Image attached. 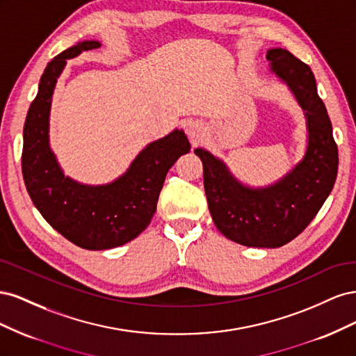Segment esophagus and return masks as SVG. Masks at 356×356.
Masks as SVG:
<instances>
[{
    "label": "esophagus",
    "mask_w": 356,
    "mask_h": 356,
    "mask_svg": "<svg viewBox=\"0 0 356 356\" xmlns=\"http://www.w3.org/2000/svg\"><path fill=\"white\" fill-rule=\"evenodd\" d=\"M188 135L193 138V139H197L199 135H200V126L196 124V123H191L188 126Z\"/></svg>",
    "instance_id": "34e87169"
}]
</instances>
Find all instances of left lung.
Segmentation results:
<instances>
[{"mask_svg":"<svg viewBox=\"0 0 356 356\" xmlns=\"http://www.w3.org/2000/svg\"><path fill=\"white\" fill-rule=\"evenodd\" d=\"M267 60L306 111L309 147L305 159L277 184L251 190L236 182L212 154L195 149L203 163V186L213 224L227 239L254 248H277L297 238L327 200L339 169L337 144L314 72L285 49L268 50Z\"/></svg>","mask_w":356,"mask_h":356,"instance_id":"left-lung-1","label":"left lung"}]
</instances>
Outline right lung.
<instances>
[{"instance_id":"add662e5","label":"right lung","mask_w":356,"mask_h":356,"mask_svg":"<svg viewBox=\"0 0 356 356\" xmlns=\"http://www.w3.org/2000/svg\"><path fill=\"white\" fill-rule=\"evenodd\" d=\"M99 46L98 41H83L47 63L26 114L22 149L25 186L42 218L74 245L93 251L124 245L148 227L168 170L190 152L187 136L174 131L143 149L111 184L88 187L63 177L49 148L53 89L67 59Z\"/></svg>"}]
</instances>
